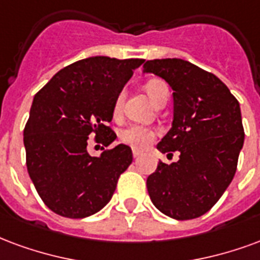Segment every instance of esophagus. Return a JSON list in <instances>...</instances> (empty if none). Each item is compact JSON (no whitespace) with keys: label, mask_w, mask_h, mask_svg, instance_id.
Instances as JSON below:
<instances>
[{"label":"esophagus","mask_w":260,"mask_h":260,"mask_svg":"<svg viewBox=\"0 0 260 260\" xmlns=\"http://www.w3.org/2000/svg\"><path fill=\"white\" fill-rule=\"evenodd\" d=\"M132 154H134V158H138V157L142 154V151H139V150L136 149H132Z\"/></svg>","instance_id":"34e87169"}]
</instances>
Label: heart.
Segmentation results:
<instances>
[{
    "label": "heart",
    "instance_id": "b5f03b06",
    "mask_svg": "<svg viewBox=\"0 0 260 260\" xmlns=\"http://www.w3.org/2000/svg\"><path fill=\"white\" fill-rule=\"evenodd\" d=\"M145 91L147 93V96L150 98V101L153 102L154 105H157L159 102V99L162 96L168 95V85L165 84L162 80H150L149 82H146ZM121 107H122V93L115 98L114 106H113V114L117 117L120 115ZM157 132H155L153 128L150 126H146V125H139L134 124L129 125L128 128L121 131L120 139L122 143L125 145H129L135 149H145L147 146L154 140Z\"/></svg>",
    "mask_w": 260,
    "mask_h": 260
}]
</instances>
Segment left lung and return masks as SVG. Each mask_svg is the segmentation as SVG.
I'll use <instances>...</instances> for the list:
<instances>
[{
    "instance_id": "8db88e82",
    "label": "left lung",
    "mask_w": 260,
    "mask_h": 260,
    "mask_svg": "<svg viewBox=\"0 0 260 260\" xmlns=\"http://www.w3.org/2000/svg\"><path fill=\"white\" fill-rule=\"evenodd\" d=\"M143 73L164 78L174 91L172 128L157 149L179 153L172 164L159 161L147 178L155 208L178 220L208 212L232 183L244 128L238 101L212 73L183 59H154Z\"/></svg>"
}]
</instances>
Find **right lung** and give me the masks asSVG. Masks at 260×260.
<instances>
[{
  "mask_svg": "<svg viewBox=\"0 0 260 260\" xmlns=\"http://www.w3.org/2000/svg\"><path fill=\"white\" fill-rule=\"evenodd\" d=\"M143 59L86 57L57 71L37 92L23 134L26 165L37 193L60 216L99 212L132 162L129 146L86 151L88 136L105 146L117 138L109 122L117 96Z\"/></svg>",
  "mask_w": 260,
  "mask_h": 260,
  "instance_id": "1",
  "label": "right lung"
}]
</instances>
